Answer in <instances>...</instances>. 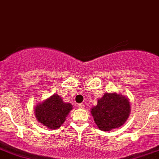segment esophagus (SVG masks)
Listing matches in <instances>:
<instances>
[{"label":"esophagus","instance_id":"34e87169","mask_svg":"<svg viewBox=\"0 0 159 159\" xmlns=\"http://www.w3.org/2000/svg\"><path fill=\"white\" fill-rule=\"evenodd\" d=\"M78 107L79 108H85V104H82V103H81V104H78Z\"/></svg>","mask_w":159,"mask_h":159}]
</instances>
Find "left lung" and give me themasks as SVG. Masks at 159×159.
Masks as SVG:
<instances>
[{
	"label": "left lung",
	"instance_id": "1",
	"mask_svg": "<svg viewBox=\"0 0 159 159\" xmlns=\"http://www.w3.org/2000/svg\"><path fill=\"white\" fill-rule=\"evenodd\" d=\"M96 124L101 131H110L120 128L130 114V103L124 96L104 93L98 100L97 106L91 110Z\"/></svg>",
	"mask_w": 159,
	"mask_h": 159
}]
</instances>
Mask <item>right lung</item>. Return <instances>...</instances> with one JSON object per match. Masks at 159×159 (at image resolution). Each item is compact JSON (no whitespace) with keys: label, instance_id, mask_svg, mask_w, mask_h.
Listing matches in <instances>:
<instances>
[{"label":"right lung","instance_id":"1","mask_svg":"<svg viewBox=\"0 0 159 159\" xmlns=\"http://www.w3.org/2000/svg\"><path fill=\"white\" fill-rule=\"evenodd\" d=\"M72 104L64 103L62 97L54 94L42 104H37L35 113L39 122L50 129L59 128L72 109Z\"/></svg>","mask_w":159,"mask_h":159}]
</instances>
